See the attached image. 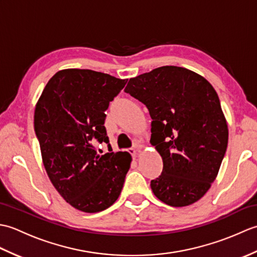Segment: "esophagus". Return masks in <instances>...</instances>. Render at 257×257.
<instances>
[{
  "label": "esophagus",
  "instance_id": "obj_1",
  "mask_svg": "<svg viewBox=\"0 0 257 257\" xmlns=\"http://www.w3.org/2000/svg\"><path fill=\"white\" fill-rule=\"evenodd\" d=\"M128 152H129V154L130 155H132V156H136V155H137V152H138V150H136V149H134V148H130V149H128Z\"/></svg>",
  "mask_w": 257,
  "mask_h": 257
}]
</instances>
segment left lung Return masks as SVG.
Listing matches in <instances>:
<instances>
[{
	"label": "left lung",
	"mask_w": 257,
	"mask_h": 257,
	"mask_svg": "<svg viewBox=\"0 0 257 257\" xmlns=\"http://www.w3.org/2000/svg\"><path fill=\"white\" fill-rule=\"evenodd\" d=\"M148 108L150 143L162 172L152 192L170 206H187L214 181L227 148L228 130L219 96L204 77L178 66L158 67L130 78L124 88Z\"/></svg>",
	"instance_id": "obj_1"
}]
</instances>
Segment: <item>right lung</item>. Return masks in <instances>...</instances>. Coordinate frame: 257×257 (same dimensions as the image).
I'll return each instance as SVG.
<instances>
[{
	"instance_id": "add662e5",
	"label": "right lung",
	"mask_w": 257,
	"mask_h": 257,
	"mask_svg": "<svg viewBox=\"0 0 257 257\" xmlns=\"http://www.w3.org/2000/svg\"><path fill=\"white\" fill-rule=\"evenodd\" d=\"M127 79L90 69H63L48 80L34 112V129L51 182L75 209L96 213L121 192L132 156L113 154L106 110ZM96 142L108 145L99 155Z\"/></svg>"
}]
</instances>
